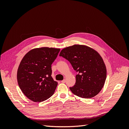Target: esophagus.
Instances as JSON below:
<instances>
[{"label":"esophagus","instance_id":"obj_1","mask_svg":"<svg viewBox=\"0 0 129 129\" xmlns=\"http://www.w3.org/2000/svg\"><path fill=\"white\" fill-rule=\"evenodd\" d=\"M65 82H66V80H63L62 81H61V83H65Z\"/></svg>","mask_w":129,"mask_h":129}]
</instances>
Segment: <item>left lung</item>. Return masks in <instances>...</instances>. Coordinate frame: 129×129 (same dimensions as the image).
Segmentation results:
<instances>
[{
  "mask_svg": "<svg viewBox=\"0 0 129 129\" xmlns=\"http://www.w3.org/2000/svg\"><path fill=\"white\" fill-rule=\"evenodd\" d=\"M59 55L78 73L75 85L69 88L74 94L84 99L98 94L107 77L106 67L100 54L86 46L75 45L62 49Z\"/></svg>",
  "mask_w": 129,
  "mask_h": 129,
  "instance_id": "8db88e82",
  "label": "left lung"
}]
</instances>
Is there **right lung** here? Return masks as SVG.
<instances>
[{"label":"right lung","instance_id":"obj_1","mask_svg":"<svg viewBox=\"0 0 129 129\" xmlns=\"http://www.w3.org/2000/svg\"><path fill=\"white\" fill-rule=\"evenodd\" d=\"M60 49L42 47L30 50L22 59L17 81L24 94L35 102L48 99L55 92L57 82L52 77V64Z\"/></svg>","mask_w":129,"mask_h":129}]
</instances>
